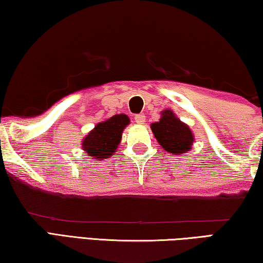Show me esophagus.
I'll return each mask as SVG.
<instances>
[{"label":"esophagus","instance_id":"obj_1","mask_svg":"<svg viewBox=\"0 0 263 263\" xmlns=\"http://www.w3.org/2000/svg\"><path fill=\"white\" fill-rule=\"evenodd\" d=\"M135 121H136V123L138 124V125H144L145 122H146V118H145L144 115L139 114V115H136L135 116Z\"/></svg>","mask_w":263,"mask_h":263}]
</instances>
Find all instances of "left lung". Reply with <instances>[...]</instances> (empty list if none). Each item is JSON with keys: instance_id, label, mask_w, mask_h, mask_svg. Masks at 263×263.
Masks as SVG:
<instances>
[{"instance_id": "8db88e82", "label": "left lung", "mask_w": 263, "mask_h": 263, "mask_svg": "<svg viewBox=\"0 0 263 263\" xmlns=\"http://www.w3.org/2000/svg\"><path fill=\"white\" fill-rule=\"evenodd\" d=\"M151 128L162 148L172 154H185L191 149L195 138L189 125L177 118L173 110L161 111L159 122L151 124Z\"/></svg>"}]
</instances>
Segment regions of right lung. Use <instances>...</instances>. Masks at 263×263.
<instances>
[{
  "label": "right lung",
  "mask_w": 263,
  "mask_h": 263,
  "mask_svg": "<svg viewBox=\"0 0 263 263\" xmlns=\"http://www.w3.org/2000/svg\"><path fill=\"white\" fill-rule=\"evenodd\" d=\"M130 124L126 115H115L105 121L97 123L81 141L84 153L95 161H104L112 157L121 144L124 128Z\"/></svg>",
  "instance_id": "obj_1"
}]
</instances>
